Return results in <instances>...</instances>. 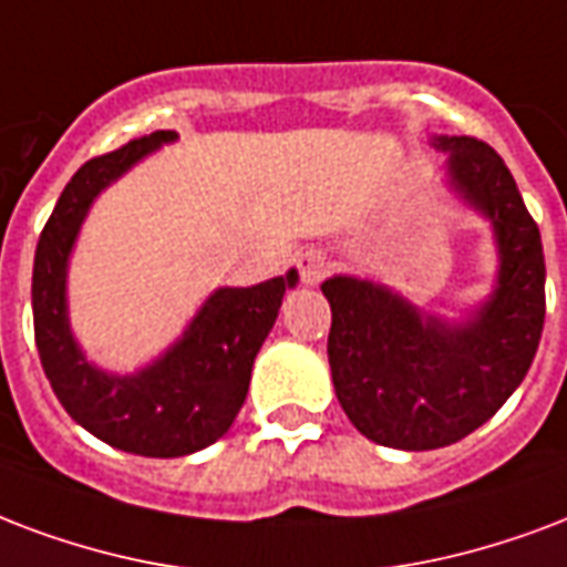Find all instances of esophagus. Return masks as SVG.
I'll use <instances>...</instances> for the list:
<instances>
[{
	"label": "esophagus",
	"instance_id": "34e87169",
	"mask_svg": "<svg viewBox=\"0 0 567 567\" xmlns=\"http://www.w3.org/2000/svg\"><path fill=\"white\" fill-rule=\"evenodd\" d=\"M297 270H300L302 282L318 285L327 276V270H330V261L318 249H306V252L297 255Z\"/></svg>",
	"mask_w": 567,
	"mask_h": 567
}]
</instances>
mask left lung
I'll list each match as a JSON object with an SVG mask.
<instances>
[{
    "instance_id": "1",
    "label": "left lung",
    "mask_w": 567,
    "mask_h": 567,
    "mask_svg": "<svg viewBox=\"0 0 567 567\" xmlns=\"http://www.w3.org/2000/svg\"><path fill=\"white\" fill-rule=\"evenodd\" d=\"M449 178L491 216L499 288L464 327L425 318L408 302L348 276L321 285L330 300L332 386L360 434L380 446L425 452L485 425L520 386L544 327L542 231L512 172L475 136L437 140Z\"/></svg>"
}]
</instances>
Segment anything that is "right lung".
<instances>
[{"label":"right lung","instance_id":"obj_1","mask_svg":"<svg viewBox=\"0 0 567 567\" xmlns=\"http://www.w3.org/2000/svg\"><path fill=\"white\" fill-rule=\"evenodd\" d=\"M172 140V130H157L82 163L43 226L32 270L34 344L55 399L97 440L145 457L189 455L226 434L244 408L255 353L274 330L285 288L297 282L291 270L255 288H219L184 339L133 378H112L85 362L64 312L73 237L106 184Z\"/></svg>","mask_w":567,"mask_h":567}]
</instances>
